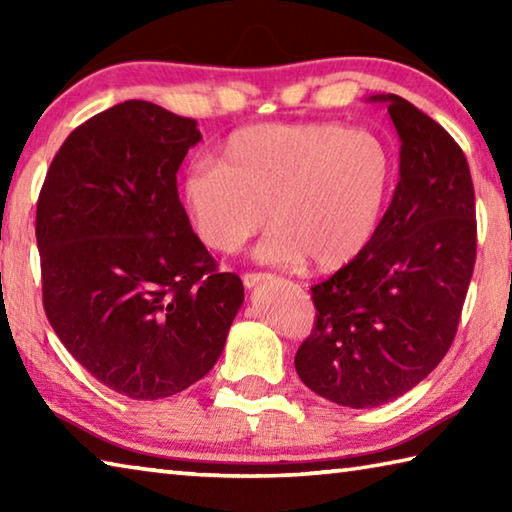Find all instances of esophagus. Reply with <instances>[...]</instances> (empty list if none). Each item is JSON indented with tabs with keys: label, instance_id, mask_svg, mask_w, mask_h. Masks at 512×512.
Segmentation results:
<instances>
[{
	"label": "esophagus",
	"instance_id": "34e87169",
	"mask_svg": "<svg viewBox=\"0 0 512 512\" xmlns=\"http://www.w3.org/2000/svg\"><path fill=\"white\" fill-rule=\"evenodd\" d=\"M266 273H244V277H241V280H244V287L246 289H253V287H257L259 282L262 280H266Z\"/></svg>",
	"mask_w": 512,
	"mask_h": 512
}]
</instances>
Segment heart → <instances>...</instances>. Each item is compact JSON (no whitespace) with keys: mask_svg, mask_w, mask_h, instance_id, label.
<instances>
[{"mask_svg":"<svg viewBox=\"0 0 512 512\" xmlns=\"http://www.w3.org/2000/svg\"><path fill=\"white\" fill-rule=\"evenodd\" d=\"M214 164H192L180 196L198 239L230 255L268 221L262 262L339 271L375 237L393 185L386 142L332 121H266L232 131Z\"/></svg>","mask_w":512,"mask_h":512,"instance_id":"b5f03b06","label":"heart"}]
</instances>
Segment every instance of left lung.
<instances>
[{
  "label": "left lung",
  "mask_w": 512,
  "mask_h": 512,
  "mask_svg": "<svg viewBox=\"0 0 512 512\" xmlns=\"http://www.w3.org/2000/svg\"><path fill=\"white\" fill-rule=\"evenodd\" d=\"M400 183L363 253L311 287L314 329L296 352L311 391L352 409L409 393L454 343L476 262L474 185L461 146L397 94Z\"/></svg>",
  "instance_id": "obj_1"
}]
</instances>
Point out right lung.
Returning <instances> with one entry per match:
<instances>
[{
  "label": "right lung",
  "mask_w": 512,
  "mask_h": 512,
  "mask_svg": "<svg viewBox=\"0 0 512 512\" xmlns=\"http://www.w3.org/2000/svg\"><path fill=\"white\" fill-rule=\"evenodd\" d=\"M198 142L194 119L117 103L69 133L38 196L49 323L92 377L133 400L203 379L244 302L178 198L176 173Z\"/></svg>",
  "instance_id": "1"
}]
</instances>
